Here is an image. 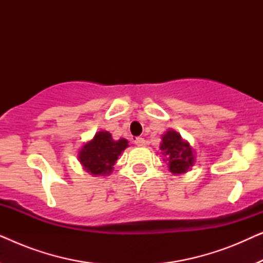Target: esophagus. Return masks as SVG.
Listing matches in <instances>:
<instances>
[{"mask_svg": "<svg viewBox=\"0 0 263 263\" xmlns=\"http://www.w3.org/2000/svg\"><path fill=\"white\" fill-rule=\"evenodd\" d=\"M134 143L136 146H146V140L143 138H136L134 140Z\"/></svg>", "mask_w": 263, "mask_h": 263, "instance_id": "34e87169", "label": "esophagus"}]
</instances>
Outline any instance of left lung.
Listing matches in <instances>:
<instances>
[{
  "instance_id": "obj_1",
  "label": "left lung",
  "mask_w": 263,
  "mask_h": 263,
  "mask_svg": "<svg viewBox=\"0 0 263 263\" xmlns=\"http://www.w3.org/2000/svg\"><path fill=\"white\" fill-rule=\"evenodd\" d=\"M161 154L167 161L168 170L174 175L185 174L195 163V152L188 141L175 130H167L161 136Z\"/></svg>"
}]
</instances>
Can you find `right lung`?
Returning a JSON list of instances; mask_svg holds the SVG:
<instances>
[{"label":"right lung","instance_id":"obj_1","mask_svg":"<svg viewBox=\"0 0 263 263\" xmlns=\"http://www.w3.org/2000/svg\"><path fill=\"white\" fill-rule=\"evenodd\" d=\"M128 146L125 139L115 141L109 132H98L91 141L82 146L78 156L79 161L89 175L107 176L112 172L118 157Z\"/></svg>","mask_w":263,"mask_h":263}]
</instances>
